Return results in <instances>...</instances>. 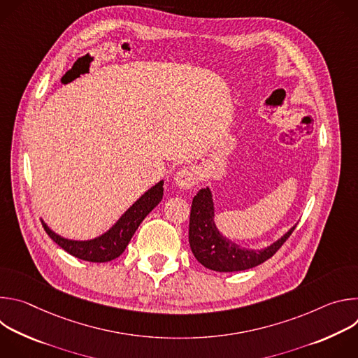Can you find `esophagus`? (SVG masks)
Listing matches in <instances>:
<instances>
[{"label": "esophagus", "mask_w": 358, "mask_h": 358, "mask_svg": "<svg viewBox=\"0 0 358 358\" xmlns=\"http://www.w3.org/2000/svg\"><path fill=\"white\" fill-rule=\"evenodd\" d=\"M174 180H176V184L180 188L191 189L198 182V174H196V170L194 167L187 166V167H182L177 171Z\"/></svg>", "instance_id": "esophagus-1"}]
</instances>
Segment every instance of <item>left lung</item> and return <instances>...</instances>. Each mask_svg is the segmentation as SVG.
Wrapping results in <instances>:
<instances>
[{
  "label": "left lung",
  "mask_w": 358,
  "mask_h": 358,
  "mask_svg": "<svg viewBox=\"0 0 358 358\" xmlns=\"http://www.w3.org/2000/svg\"><path fill=\"white\" fill-rule=\"evenodd\" d=\"M294 228L265 249H242L224 238L217 229L211 191L202 188L192 198L188 241L195 259L201 265L217 272H239L258 266L272 258Z\"/></svg>",
  "instance_id": "left-lung-1"
}]
</instances>
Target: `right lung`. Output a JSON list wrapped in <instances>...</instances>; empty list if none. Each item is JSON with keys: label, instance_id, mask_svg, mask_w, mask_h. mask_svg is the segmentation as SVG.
Returning <instances> with one entry per match:
<instances>
[{"label": "right lung", "instance_id": "obj_1", "mask_svg": "<svg viewBox=\"0 0 358 358\" xmlns=\"http://www.w3.org/2000/svg\"><path fill=\"white\" fill-rule=\"evenodd\" d=\"M163 181L144 192L106 234L90 241H72L57 235L42 222L49 238L75 258L87 262H109L124 252L136 229L163 198Z\"/></svg>", "mask_w": 358, "mask_h": 358}]
</instances>
